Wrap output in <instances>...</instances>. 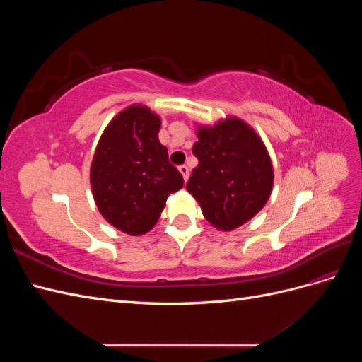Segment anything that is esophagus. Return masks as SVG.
I'll return each instance as SVG.
<instances>
[{
	"mask_svg": "<svg viewBox=\"0 0 362 362\" xmlns=\"http://www.w3.org/2000/svg\"><path fill=\"white\" fill-rule=\"evenodd\" d=\"M180 173L182 175V178H184V181H187L189 180V168L187 166H185V164H184V166H180Z\"/></svg>",
	"mask_w": 362,
	"mask_h": 362,
	"instance_id": "1",
	"label": "esophagus"
}]
</instances>
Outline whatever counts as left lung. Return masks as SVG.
I'll return each mask as SVG.
<instances>
[{"label": "left lung", "instance_id": "obj_1", "mask_svg": "<svg viewBox=\"0 0 362 362\" xmlns=\"http://www.w3.org/2000/svg\"><path fill=\"white\" fill-rule=\"evenodd\" d=\"M193 154L199 164L187 192L221 231L245 225L270 198L273 166L266 145L245 120L228 116L213 127L198 125Z\"/></svg>", "mask_w": 362, "mask_h": 362}]
</instances>
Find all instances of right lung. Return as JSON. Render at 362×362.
<instances>
[{"mask_svg":"<svg viewBox=\"0 0 362 362\" xmlns=\"http://www.w3.org/2000/svg\"><path fill=\"white\" fill-rule=\"evenodd\" d=\"M161 119L133 104L117 113L98 141L90 185L105 221L129 235H144L158 222L168 196L184 180L158 140Z\"/></svg>","mask_w":362,"mask_h":362,"instance_id":"add662e5","label":"right lung"}]
</instances>
